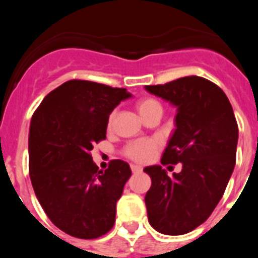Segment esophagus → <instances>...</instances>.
Instances as JSON below:
<instances>
[{
    "instance_id": "esophagus-1",
    "label": "esophagus",
    "mask_w": 258,
    "mask_h": 258,
    "mask_svg": "<svg viewBox=\"0 0 258 258\" xmlns=\"http://www.w3.org/2000/svg\"><path fill=\"white\" fill-rule=\"evenodd\" d=\"M131 169H132V172H133V173H140V172H142V166L136 165V164H132Z\"/></svg>"
}]
</instances>
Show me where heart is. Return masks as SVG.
<instances>
[{"instance_id":"obj_1","label":"heart","mask_w":258,"mask_h":258,"mask_svg":"<svg viewBox=\"0 0 258 258\" xmlns=\"http://www.w3.org/2000/svg\"><path fill=\"white\" fill-rule=\"evenodd\" d=\"M137 109H138L140 115L145 118L155 109H161V104L154 98H143V99L137 102ZM113 118H115V112L109 115L107 126L111 127ZM160 147V138H141V140L132 141V142L127 143L122 150V155L127 159L136 161V163H149L154 159L155 154L159 151Z\"/></svg>"}]
</instances>
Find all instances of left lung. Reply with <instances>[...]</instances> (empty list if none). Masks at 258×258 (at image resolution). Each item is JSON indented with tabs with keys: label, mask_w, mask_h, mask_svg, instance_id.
Instances as JSON below:
<instances>
[{
	"label": "left lung",
	"mask_w": 258,
	"mask_h": 258,
	"mask_svg": "<svg viewBox=\"0 0 258 258\" xmlns=\"http://www.w3.org/2000/svg\"><path fill=\"white\" fill-rule=\"evenodd\" d=\"M146 90L178 108L161 164H182L173 177L160 165L143 169L152 181L145 198L149 222L161 234L182 235L208 220L226 190L235 166L238 124L226 94L204 77H181Z\"/></svg>",
	"instance_id": "left-lung-1"
}]
</instances>
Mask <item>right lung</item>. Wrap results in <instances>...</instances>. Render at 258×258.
<instances>
[{"mask_svg":"<svg viewBox=\"0 0 258 258\" xmlns=\"http://www.w3.org/2000/svg\"><path fill=\"white\" fill-rule=\"evenodd\" d=\"M131 94L124 88L70 80L50 92L29 126V177L54 225L75 238L95 239L113 227L129 164L98 170L90 151L106 140L109 113Z\"/></svg>","mask_w":258,"mask_h":258,"instance_id":"1","label":"right lung"}]
</instances>
